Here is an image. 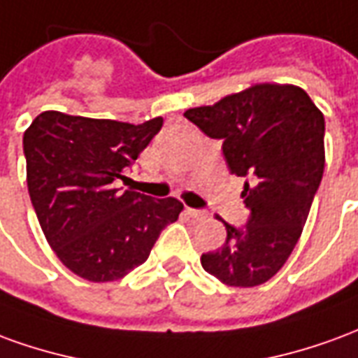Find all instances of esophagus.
Returning a JSON list of instances; mask_svg holds the SVG:
<instances>
[{
  "mask_svg": "<svg viewBox=\"0 0 358 358\" xmlns=\"http://www.w3.org/2000/svg\"><path fill=\"white\" fill-rule=\"evenodd\" d=\"M186 215L189 218H195V220H203V218H207V213L205 210H199V209H186Z\"/></svg>",
  "mask_w": 358,
  "mask_h": 358,
  "instance_id": "1",
  "label": "esophagus"
}]
</instances>
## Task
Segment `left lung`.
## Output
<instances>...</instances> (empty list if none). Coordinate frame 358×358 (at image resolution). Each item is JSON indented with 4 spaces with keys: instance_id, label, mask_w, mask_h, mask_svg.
Returning <instances> with one entry per match:
<instances>
[{
    "instance_id": "obj_1",
    "label": "left lung",
    "mask_w": 358,
    "mask_h": 358,
    "mask_svg": "<svg viewBox=\"0 0 358 358\" xmlns=\"http://www.w3.org/2000/svg\"><path fill=\"white\" fill-rule=\"evenodd\" d=\"M184 117L222 141L230 172L245 178L248 222H224V245L203 253V268L232 287L264 284L292 255L320 186L324 115L305 90L257 84Z\"/></svg>"
}]
</instances>
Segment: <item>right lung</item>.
Masks as SVG:
<instances>
[{
	"instance_id": "obj_1",
	"label": "right lung",
	"mask_w": 358,
	"mask_h": 358,
	"mask_svg": "<svg viewBox=\"0 0 358 358\" xmlns=\"http://www.w3.org/2000/svg\"><path fill=\"white\" fill-rule=\"evenodd\" d=\"M45 110L24 132L30 201L45 240L66 268L90 282H113L148 261L157 238L178 220L174 199L118 187L161 130Z\"/></svg>"
}]
</instances>
